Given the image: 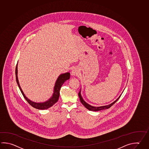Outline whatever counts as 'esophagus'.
Segmentation results:
<instances>
[{"label": "esophagus", "instance_id": "34e87169", "mask_svg": "<svg viewBox=\"0 0 149 149\" xmlns=\"http://www.w3.org/2000/svg\"><path fill=\"white\" fill-rule=\"evenodd\" d=\"M79 69L77 68H73V70H72V72H71V75L72 76H77L79 75Z\"/></svg>", "mask_w": 149, "mask_h": 149}]
</instances>
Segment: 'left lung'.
<instances>
[{"instance_id":"left-lung-1","label":"left lung","mask_w":149,"mask_h":149,"mask_svg":"<svg viewBox=\"0 0 149 149\" xmlns=\"http://www.w3.org/2000/svg\"><path fill=\"white\" fill-rule=\"evenodd\" d=\"M81 89L80 90L79 93V99H80V101H81V102L83 104V106L85 107L86 109H88L90 110V111H100V110H101L106 109L109 108L110 107L112 106V105H113L114 103H115L119 99V97H120V96H121V95H120L115 101H113V102L110 103V104H108V105L103 106L94 107L91 106L90 104H89L88 103H86L85 101L84 100V99H83L82 95H81Z\"/></svg>"}]
</instances>
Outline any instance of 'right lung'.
Instances as JSON below:
<instances>
[{
    "label": "right lung",
    "mask_w": 149,
    "mask_h": 149,
    "mask_svg": "<svg viewBox=\"0 0 149 149\" xmlns=\"http://www.w3.org/2000/svg\"><path fill=\"white\" fill-rule=\"evenodd\" d=\"M17 64L16 65L15 70L16 80L17 83L18 87L19 88L20 91L21 92L22 94L23 95L25 99L27 101V102L30 104L31 106L35 108L36 109L39 110L47 109L50 107L52 106L55 103H56L58 101L60 95V90L62 85L64 84V82L68 79H70V73L69 72L61 74L59 76H58L57 79L55 83V86L54 88V93L52 94V97H50V99L45 102H36L32 101L31 100L29 99H28L25 95L23 91H22L21 86L19 85V81H18V76H17Z\"/></svg>",
    "instance_id": "add662e5"
}]
</instances>
